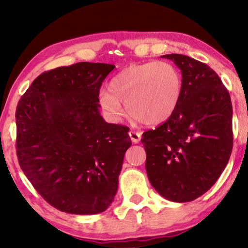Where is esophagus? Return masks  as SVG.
Returning <instances> with one entry per match:
<instances>
[{"label": "esophagus", "instance_id": "esophagus-1", "mask_svg": "<svg viewBox=\"0 0 248 248\" xmlns=\"http://www.w3.org/2000/svg\"><path fill=\"white\" fill-rule=\"evenodd\" d=\"M128 134H130V138H131V140H132V142H133V143H139V142H140V140H141V133H140V132L131 131Z\"/></svg>", "mask_w": 248, "mask_h": 248}]
</instances>
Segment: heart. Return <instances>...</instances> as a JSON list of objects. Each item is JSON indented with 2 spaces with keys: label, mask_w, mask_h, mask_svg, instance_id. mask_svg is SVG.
I'll use <instances>...</instances> for the list:
<instances>
[{
  "label": "heart",
  "mask_w": 248,
  "mask_h": 248,
  "mask_svg": "<svg viewBox=\"0 0 248 248\" xmlns=\"http://www.w3.org/2000/svg\"><path fill=\"white\" fill-rule=\"evenodd\" d=\"M183 94L179 71L167 62L132 64L111 78L108 89L99 93L103 111L111 122H120L127 113L147 125L169 120Z\"/></svg>",
  "instance_id": "b5f03b06"
}]
</instances>
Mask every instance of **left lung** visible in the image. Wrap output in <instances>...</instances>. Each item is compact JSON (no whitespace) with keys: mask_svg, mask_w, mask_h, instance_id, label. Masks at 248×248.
<instances>
[{"mask_svg":"<svg viewBox=\"0 0 248 248\" xmlns=\"http://www.w3.org/2000/svg\"><path fill=\"white\" fill-rule=\"evenodd\" d=\"M181 70L183 94L172 116L144 132L145 169L155 191L172 202L198 199L211 188L232 150L229 93L211 67L182 54L161 56Z\"/></svg>","mask_w":248,"mask_h":248,"instance_id":"8db88e82","label":"left lung"}]
</instances>
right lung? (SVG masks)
Masks as SVG:
<instances>
[{
  "label": "right lung",
  "mask_w": 248,
  "mask_h": 248,
  "mask_svg": "<svg viewBox=\"0 0 248 248\" xmlns=\"http://www.w3.org/2000/svg\"><path fill=\"white\" fill-rule=\"evenodd\" d=\"M113 64L80 62L37 77L16 111V155L36 191L60 211L97 215L117 193L128 127L100 115Z\"/></svg>",
  "instance_id": "obj_1"
}]
</instances>
